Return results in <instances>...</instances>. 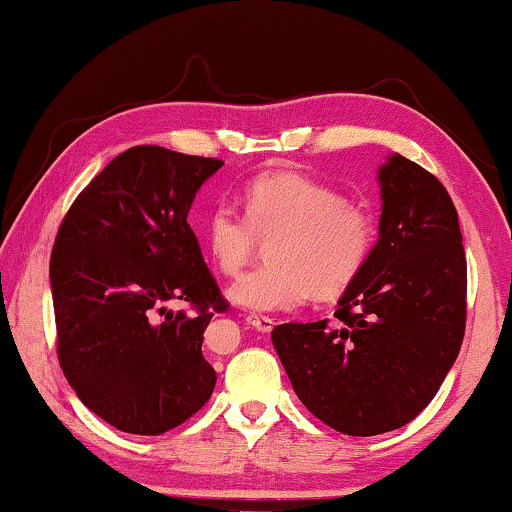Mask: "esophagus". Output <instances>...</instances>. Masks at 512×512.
Instances as JSON below:
<instances>
[{"instance_id":"1","label":"esophagus","mask_w":512,"mask_h":512,"mask_svg":"<svg viewBox=\"0 0 512 512\" xmlns=\"http://www.w3.org/2000/svg\"><path fill=\"white\" fill-rule=\"evenodd\" d=\"M246 323L248 326H253L257 332H271L275 326V319H271V316H262V314H248Z\"/></svg>"}]
</instances>
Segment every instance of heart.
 <instances>
[{
  "label": "heart",
  "instance_id": "obj_1",
  "mask_svg": "<svg viewBox=\"0 0 512 512\" xmlns=\"http://www.w3.org/2000/svg\"><path fill=\"white\" fill-rule=\"evenodd\" d=\"M241 202L243 214L230 202H216L200 237L225 275H239L262 241H271L269 264L230 287V298L248 310H294L312 294L337 296L369 264L376 218L335 186L298 170H271L246 184Z\"/></svg>",
  "mask_w": 512,
  "mask_h": 512
}]
</instances>
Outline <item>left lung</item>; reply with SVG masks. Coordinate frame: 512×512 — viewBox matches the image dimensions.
Segmentation results:
<instances>
[{
    "mask_svg": "<svg viewBox=\"0 0 512 512\" xmlns=\"http://www.w3.org/2000/svg\"><path fill=\"white\" fill-rule=\"evenodd\" d=\"M380 237L335 319L282 323L273 346L316 419L355 437L401 428L456 362L467 319V259L442 182L392 154L378 170Z\"/></svg>",
    "mask_w": 512,
    "mask_h": 512,
    "instance_id": "obj_1",
    "label": "left lung"
}]
</instances>
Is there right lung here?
Returning <instances> with one entry per match:
<instances>
[{"label": "right lung", "instance_id": "1", "mask_svg": "<svg viewBox=\"0 0 512 512\" xmlns=\"http://www.w3.org/2000/svg\"><path fill=\"white\" fill-rule=\"evenodd\" d=\"M221 159L136 145L79 193L56 232V353L79 401L123 433L161 435L209 401L202 332L227 300L189 209ZM184 299L191 313H168Z\"/></svg>", "mask_w": 512, "mask_h": 512}]
</instances>
